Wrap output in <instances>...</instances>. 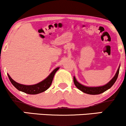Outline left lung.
Masks as SVG:
<instances>
[{
	"label": "left lung",
	"instance_id": "1",
	"mask_svg": "<svg viewBox=\"0 0 126 126\" xmlns=\"http://www.w3.org/2000/svg\"><path fill=\"white\" fill-rule=\"evenodd\" d=\"M120 65L118 67L116 73L113 78H112V79L108 82L107 84H105L103 86H86L85 85H82L81 83H79L76 79L75 76H73V82L75 86L77 87L78 89H79V90L82 91L83 92H84L85 94H90V95H98L100 94L103 93L104 92L108 90V89H110L111 86L114 84L115 81H116L117 79L118 76V73H119V70H120Z\"/></svg>",
	"mask_w": 126,
	"mask_h": 126
}]
</instances>
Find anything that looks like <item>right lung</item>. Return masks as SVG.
I'll return each mask as SVG.
<instances>
[{"mask_svg":"<svg viewBox=\"0 0 126 126\" xmlns=\"http://www.w3.org/2000/svg\"><path fill=\"white\" fill-rule=\"evenodd\" d=\"M59 68L60 67L56 68L54 70H53V71L51 72V73H50L44 80H42L41 82H39V83L35 85H26L21 84V83H19L18 82H15V80H13L8 73V76L10 81L12 83V84L14 85L18 90L22 91V92H25V93L28 94L35 95L44 92V91H46L47 89H48V88L51 86L55 73H56V72L59 70Z\"/></svg>","mask_w":126,"mask_h":126,"instance_id":"1","label":"right lung"}]
</instances>
